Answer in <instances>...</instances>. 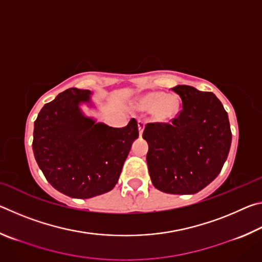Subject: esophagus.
I'll return each instance as SVG.
<instances>
[{
	"label": "esophagus",
	"instance_id": "esophagus-1",
	"mask_svg": "<svg viewBox=\"0 0 262 262\" xmlns=\"http://www.w3.org/2000/svg\"><path fill=\"white\" fill-rule=\"evenodd\" d=\"M137 125H139V133H140V136H142V134H143V130H144V127H145V121H143V120H139V121H137Z\"/></svg>",
	"mask_w": 262,
	"mask_h": 262
}]
</instances>
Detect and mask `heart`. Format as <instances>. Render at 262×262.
<instances>
[{
	"instance_id": "1",
	"label": "heart",
	"mask_w": 262,
	"mask_h": 262,
	"mask_svg": "<svg viewBox=\"0 0 262 262\" xmlns=\"http://www.w3.org/2000/svg\"><path fill=\"white\" fill-rule=\"evenodd\" d=\"M180 107V99L176 95H163L162 92H148L136 101V108L140 111L152 110L154 117L159 121H166L174 118Z\"/></svg>"
}]
</instances>
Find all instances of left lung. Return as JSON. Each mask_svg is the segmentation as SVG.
Instances as JSON below:
<instances>
[{"mask_svg": "<svg viewBox=\"0 0 262 262\" xmlns=\"http://www.w3.org/2000/svg\"><path fill=\"white\" fill-rule=\"evenodd\" d=\"M181 110L166 122L145 125L147 163L155 187L170 194H195L214 180L227 161L231 129L227 111L212 92L172 89Z\"/></svg>", "mask_w": 262, "mask_h": 262, "instance_id": "obj_1", "label": "left lung"}]
</instances>
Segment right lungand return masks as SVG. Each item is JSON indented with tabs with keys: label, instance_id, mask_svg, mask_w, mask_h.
<instances>
[{
	"label": "right lung",
	"instance_id": "right-lung-1",
	"mask_svg": "<svg viewBox=\"0 0 262 262\" xmlns=\"http://www.w3.org/2000/svg\"><path fill=\"white\" fill-rule=\"evenodd\" d=\"M90 91L70 88L46 104L34 121L33 154L53 187L75 199L113 189L132 143L139 137L134 118L113 128L84 117L78 105Z\"/></svg>",
	"mask_w": 262,
	"mask_h": 262
}]
</instances>
